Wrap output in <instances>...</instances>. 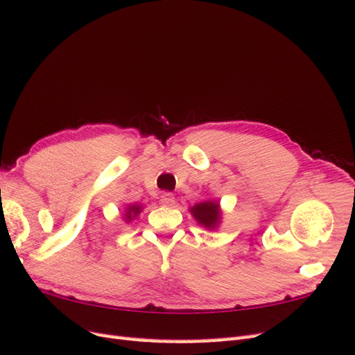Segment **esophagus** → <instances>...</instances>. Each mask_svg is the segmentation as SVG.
Instances as JSON below:
<instances>
[{"label":"esophagus","mask_w":355,"mask_h":355,"mask_svg":"<svg viewBox=\"0 0 355 355\" xmlns=\"http://www.w3.org/2000/svg\"><path fill=\"white\" fill-rule=\"evenodd\" d=\"M159 201H161V204H164V206H171V204L175 202V196L171 194V192H163Z\"/></svg>","instance_id":"obj_1"}]
</instances>
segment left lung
I'll return each mask as SVG.
<instances>
[{"label": "left lung", "mask_w": 355, "mask_h": 355, "mask_svg": "<svg viewBox=\"0 0 355 355\" xmlns=\"http://www.w3.org/2000/svg\"><path fill=\"white\" fill-rule=\"evenodd\" d=\"M191 213L194 214V218L206 228H214L219 222V204L213 201H206L196 204L191 209Z\"/></svg>", "instance_id": "left-lung-1"}]
</instances>
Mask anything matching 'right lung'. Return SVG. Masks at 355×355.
Returning <instances> with one entry per match:
<instances>
[{"mask_svg":"<svg viewBox=\"0 0 355 355\" xmlns=\"http://www.w3.org/2000/svg\"><path fill=\"white\" fill-rule=\"evenodd\" d=\"M139 211H141V206H130L127 209V213H125V219L130 220L132 216H135V214H137Z\"/></svg>","mask_w":355,"mask_h":355,"instance_id":"1","label":"right lung"}]
</instances>
